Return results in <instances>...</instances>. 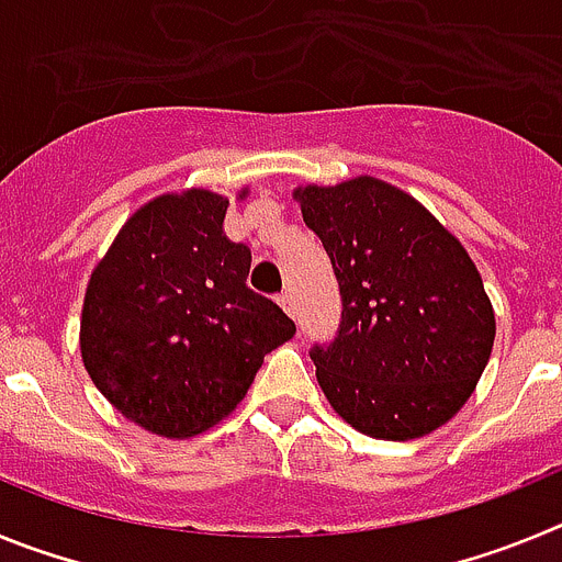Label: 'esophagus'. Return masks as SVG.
<instances>
[{
  "label": "esophagus",
  "mask_w": 562,
  "mask_h": 562,
  "mask_svg": "<svg viewBox=\"0 0 562 562\" xmlns=\"http://www.w3.org/2000/svg\"><path fill=\"white\" fill-rule=\"evenodd\" d=\"M278 304L284 306V310H286V315H292V317H295V295H292L290 290H284V292H281V295H278Z\"/></svg>",
  "instance_id": "34e87169"
}]
</instances>
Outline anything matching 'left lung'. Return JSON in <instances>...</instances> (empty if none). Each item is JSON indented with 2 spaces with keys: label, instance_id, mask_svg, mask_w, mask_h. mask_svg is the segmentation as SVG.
<instances>
[{
  "label": "left lung",
  "instance_id": "1",
  "mask_svg": "<svg viewBox=\"0 0 562 562\" xmlns=\"http://www.w3.org/2000/svg\"><path fill=\"white\" fill-rule=\"evenodd\" d=\"M340 286L335 340L310 351L331 408L360 434L419 439L470 400L495 315L459 238L374 177L295 191Z\"/></svg>",
  "mask_w": 562,
  "mask_h": 562
}]
</instances>
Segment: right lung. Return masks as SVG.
<instances>
[{"label": "right lung", "instance_id": "obj_1", "mask_svg": "<svg viewBox=\"0 0 562 562\" xmlns=\"http://www.w3.org/2000/svg\"><path fill=\"white\" fill-rule=\"evenodd\" d=\"M227 200L166 193L134 213L89 278L81 355L126 419L193 436L245 400L265 355L295 335L247 286L250 247L225 236Z\"/></svg>", "mask_w": 562, "mask_h": 562}]
</instances>
